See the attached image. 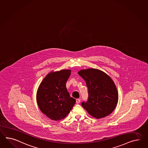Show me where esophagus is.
Masks as SVG:
<instances>
[{
  "label": "esophagus",
  "mask_w": 148,
  "mask_h": 148,
  "mask_svg": "<svg viewBox=\"0 0 148 148\" xmlns=\"http://www.w3.org/2000/svg\"><path fill=\"white\" fill-rule=\"evenodd\" d=\"M80 102V99H76V103H79Z\"/></svg>",
  "instance_id": "1"
}]
</instances>
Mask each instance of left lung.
<instances>
[{
	"label": "left lung",
	"instance_id": "obj_1",
	"mask_svg": "<svg viewBox=\"0 0 148 148\" xmlns=\"http://www.w3.org/2000/svg\"><path fill=\"white\" fill-rule=\"evenodd\" d=\"M78 73L86 82L88 88L87 101L82 103L84 108L96 119L111 114L118 101V91L113 80L96 69L82 70Z\"/></svg>",
	"mask_w": 148,
	"mask_h": 148
}]
</instances>
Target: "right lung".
<instances>
[{
  "label": "right lung",
  "mask_w": 148,
  "mask_h": 148,
  "mask_svg": "<svg viewBox=\"0 0 148 148\" xmlns=\"http://www.w3.org/2000/svg\"><path fill=\"white\" fill-rule=\"evenodd\" d=\"M70 75L71 70L51 72L38 87L36 95L38 107L54 121L65 118L76 103V99L70 97L65 85Z\"/></svg>",
  "instance_id": "right-lung-1"
}]
</instances>
